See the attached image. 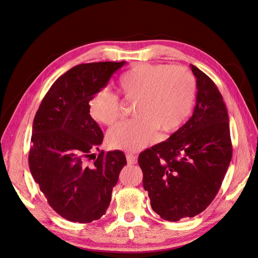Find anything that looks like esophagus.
I'll return each mask as SVG.
<instances>
[{
  "instance_id": "obj_1",
  "label": "esophagus",
  "mask_w": 258,
  "mask_h": 258,
  "mask_svg": "<svg viewBox=\"0 0 258 258\" xmlns=\"http://www.w3.org/2000/svg\"><path fill=\"white\" fill-rule=\"evenodd\" d=\"M125 158H127V162H128V164H136L137 163V156L136 155H134V154H131V153H127L125 154Z\"/></svg>"
}]
</instances>
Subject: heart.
Returning a JSON list of instances; mask_svg holds the SVG:
<instances>
[{"label":"heart","mask_w":258,"mask_h":258,"mask_svg":"<svg viewBox=\"0 0 258 258\" xmlns=\"http://www.w3.org/2000/svg\"><path fill=\"white\" fill-rule=\"evenodd\" d=\"M117 89L124 100L134 102L136 118L112 128L107 136L109 146L124 151H138L153 140L156 130L173 133L189 116L196 80L183 67L137 63L118 80ZM94 120L114 124L121 116L119 98L107 90H98L89 100Z\"/></svg>","instance_id":"b5f03b06"}]
</instances>
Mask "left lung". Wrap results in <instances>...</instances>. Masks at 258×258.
Here are the masks:
<instances>
[{
	"mask_svg": "<svg viewBox=\"0 0 258 258\" xmlns=\"http://www.w3.org/2000/svg\"><path fill=\"white\" fill-rule=\"evenodd\" d=\"M197 97L194 114L168 140L139 154L151 207L166 221L192 218L221 187L232 159L227 107L213 81L191 64Z\"/></svg>",
	"mask_w": 258,
	"mask_h": 258,
	"instance_id": "left-lung-1",
	"label": "left lung"
}]
</instances>
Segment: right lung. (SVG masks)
<instances>
[{"label":"right lung","mask_w":258,"mask_h":258,"mask_svg":"<svg viewBox=\"0 0 258 258\" xmlns=\"http://www.w3.org/2000/svg\"><path fill=\"white\" fill-rule=\"evenodd\" d=\"M124 63L73 67L51 85L35 115L30 173L50 207L69 221L90 223L103 217L127 164L121 151L94 154L104 135L89 111L93 94L107 85Z\"/></svg>","instance_id":"obj_1"}]
</instances>
